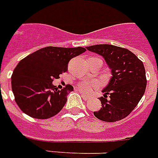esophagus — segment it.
<instances>
[{
	"label": "esophagus",
	"mask_w": 158,
	"mask_h": 158,
	"mask_svg": "<svg viewBox=\"0 0 158 158\" xmlns=\"http://www.w3.org/2000/svg\"><path fill=\"white\" fill-rule=\"evenodd\" d=\"M81 95L82 98H83V99H84L85 101H87V100L89 99V98H88V97H87V96H86V95H85V94H83V93H81Z\"/></svg>",
	"instance_id": "34e87169"
}]
</instances>
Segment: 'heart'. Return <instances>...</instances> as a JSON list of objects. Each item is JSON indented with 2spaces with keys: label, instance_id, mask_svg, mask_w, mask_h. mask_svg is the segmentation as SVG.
<instances>
[{
  "label": "heart",
  "instance_id": "b5f03b06",
  "mask_svg": "<svg viewBox=\"0 0 158 158\" xmlns=\"http://www.w3.org/2000/svg\"><path fill=\"white\" fill-rule=\"evenodd\" d=\"M97 87H98V83L96 81H81L77 84L78 89L85 94H90L92 92V90Z\"/></svg>",
  "mask_w": 158,
  "mask_h": 158
}]
</instances>
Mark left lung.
<instances>
[{
	"label": "left lung",
	"mask_w": 158,
	"mask_h": 158,
	"mask_svg": "<svg viewBox=\"0 0 158 158\" xmlns=\"http://www.w3.org/2000/svg\"><path fill=\"white\" fill-rule=\"evenodd\" d=\"M88 50L102 55L112 71V77L102 90L101 110L94 112L101 121L114 122L126 118L137 106L146 88L144 64L129 49L112 44H96Z\"/></svg>",
	"instance_id": "left-lung-1"
}]
</instances>
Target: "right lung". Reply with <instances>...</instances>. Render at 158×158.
Returning a JSON list of instances; mask_svg holds the SVG:
<instances>
[{"label":"right lung","instance_id":"right-lung-1","mask_svg":"<svg viewBox=\"0 0 158 158\" xmlns=\"http://www.w3.org/2000/svg\"><path fill=\"white\" fill-rule=\"evenodd\" d=\"M85 51L82 47L48 46L22 59L11 77L15 102L21 111L37 119H48L58 114L73 87L67 85L58 90L52 82L67 71L71 59Z\"/></svg>","mask_w":158,"mask_h":158}]
</instances>
